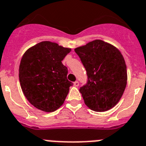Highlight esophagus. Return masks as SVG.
<instances>
[{
	"label": "esophagus",
	"mask_w": 146,
	"mask_h": 146,
	"mask_svg": "<svg viewBox=\"0 0 146 146\" xmlns=\"http://www.w3.org/2000/svg\"><path fill=\"white\" fill-rule=\"evenodd\" d=\"M73 85H74L75 87H78V86L79 85V83H78V81H76V82H75L74 83H73Z\"/></svg>",
	"instance_id": "esophagus-1"
}]
</instances>
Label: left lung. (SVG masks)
Wrapping results in <instances>:
<instances>
[{"mask_svg": "<svg viewBox=\"0 0 146 146\" xmlns=\"http://www.w3.org/2000/svg\"><path fill=\"white\" fill-rule=\"evenodd\" d=\"M87 71L88 82L79 90L84 104L105 111L119 102L127 84L126 64L120 50L101 40L75 48Z\"/></svg>", "mask_w": 146, "mask_h": 146, "instance_id": "left-lung-1", "label": "left lung"}]
</instances>
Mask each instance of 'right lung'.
<instances>
[{"label": "right lung", "instance_id": "add662e5", "mask_svg": "<svg viewBox=\"0 0 146 146\" xmlns=\"http://www.w3.org/2000/svg\"><path fill=\"white\" fill-rule=\"evenodd\" d=\"M71 51L57 43L42 41L28 49L19 67V79L29 103L46 112L64 104L73 83L68 80V68L62 61Z\"/></svg>", "mask_w": 146, "mask_h": 146}]
</instances>
